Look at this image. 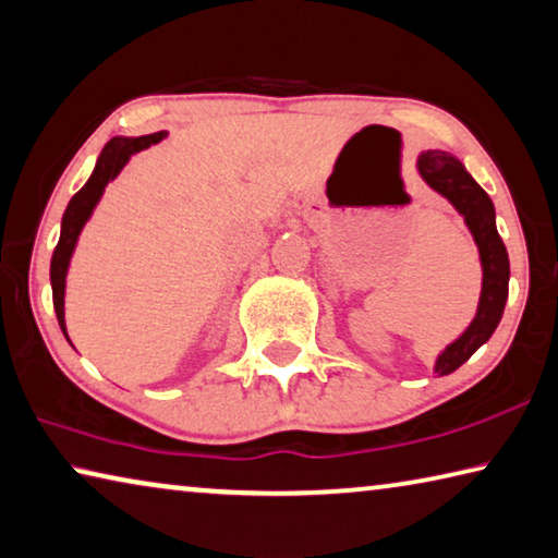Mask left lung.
Instances as JSON below:
<instances>
[{"mask_svg":"<svg viewBox=\"0 0 558 558\" xmlns=\"http://www.w3.org/2000/svg\"><path fill=\"white\" fill-rule=\"evenodd\" d=\"M417 171L429 189L445 196L464 216L482 260V295L474 320L459 338L439 352L435 362L437 375H449L462 367L482 344L492 338L504 315L509 298V255L497 233V216L494 203L486 191L466 173L464 163L447 151H422L417 158Z\"/></svg>","mask_w":558,"mask_h":558,"instance_id":"left-lung-1","label":"left lung"}]
</instances>
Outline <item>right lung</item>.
Listing matches in <instances>:
<instances>
[{
	"mask_svg": "<svg viewBox=\"0 0 558 558\" xmlns=\"http://www.w3.org/2000/svg\"><path fill=\"white\" fill-rule=\"evenodd\" d=\"M166 136V131H158V134H148V136H113L109 144L104 146V151L99 156V161L94 166V173L88 175V181L84 183V189L74 193V198L69 201V206L64 210V218H61V235L59 243L54 247V255H51V298H54V311H57V320L64 338L66 335V320H64V290H66V272H69V263H72L74 247L78 235H82V228L86 226V220L92 218L96 203L101 201L104 189L109 185V181L117 179V175L123 171V166L129 163V158L144 151V148L158 144Z\"/></svg>",
	"mask_w": 558,
	"mask_h": 558,
	"instance_id": "right-lung-1",
	"label": "right lung"
}]
</instances>
